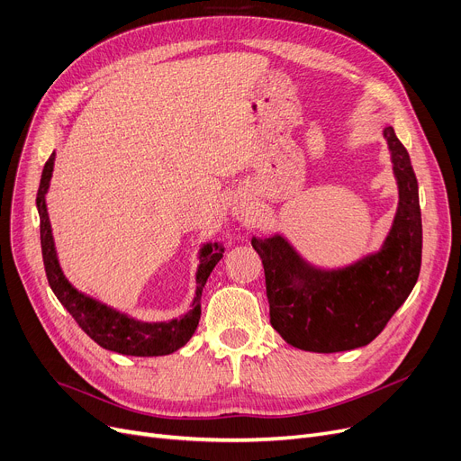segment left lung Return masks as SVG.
<instances>
[{
  "mask_svg": "<svg viewBox=\"0 0 461 461\" xmlns=\"http://www.w3.org/2000/svg\"><path fill=\"white\" fill-rule=\"evenodd\" d=\"M383 136L398 183V209L377 252L346 267L321 269L308 263L280 233L252 237V247L263 261L271 325L289 346L313 353L368 346L419 280V183L394 129L386 125Z\"/></svg>",
  "mask_w": 461,
  "mask_h": 461,
  "instance_id": "obj_1",
  "label": "left lung"
}]
</instances>
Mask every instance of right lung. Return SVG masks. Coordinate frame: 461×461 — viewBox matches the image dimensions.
<instances>
[{
    "label": "right lung",
    "mask_w": 461,
    "mask_h": 461,
    "mask_svg": "<svg viewBox=\"0 0 461 461\" xmlns=\"http://www.w3.org/2000/svg\"><path fill=\"white\" fill-rule=\"evenodd\" d=\"M56 153L50 155L42 167L41 185L37 192V211L41 218V247L42 261L48 284H50L58 301L67 308L80 329L108 351L132 357H160L169 355L183 348L196 330L202 316V292L203 285L214 269V265L222 259L224 247L221 243H207L200 249V265L196 271V295L190 304V310L181 318L169 321H141L134 320L127 313L96 301L72 285L61 267L56 254L54 235L50 218L46 211V192L50 186L54 172Z\"/></svg>",
    "instance_id": "1"
}]
</instances>
